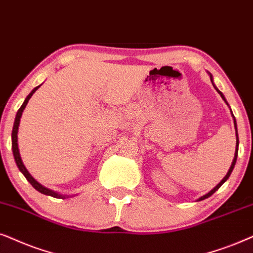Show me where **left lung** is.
<instances>
[{
    "label": "left lung",
    "mask_w": 253,
    "mask_h": 253,
    "mask_svg": "<svg viewBox=\"0 0 253 253\" xmlns=\"http://www.w3.org/2000/svg\"><path fill=\"white\" fill-rule=\"evenodd\" d=\"M211 83H213V77H211ZM213 85H214V83H213ZM214 87H215V89H216V91L218 92V93H220V95H221V97H222V98H223V100H224V102L225 103H227V100H225V98H224V96H223V93H222L221 91H220V90H218L217 89V87L216 86H215L214 85ZM228 104V103H227ZM232 113V112H231ZM232 117H234V114H232ZM234 124H235V129H236V150H235V156H234V160H232V163H231V167H230V169H229L228 170V172H227V174H225V177L223 178V179H222L221 181H220V183H218L217 185H216V186H215L214 188H213V190H211V191H210V192H208V193L207 194H205L204 195V197H201V198H199V199H198V201H201V200H204V199H206V198H208V197H211V194H213V193H215V192H216L217 190H218V188H220L221 186H222V184H223L224 183V181H227V179H228V178L229 177H230V174H231V172H232V170H234V168H235V164H236V161H237V155H238V134H237V125H236V120H235V117H234Z\"/></svg>",
    "instance_id": "left-lung-1"
}]
</instances>
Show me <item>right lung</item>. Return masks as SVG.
<instances>
[{"mask_svg":"<svg viewBox=\"0 0 253 253\" xmlns=\"http://www.w3.org/2000/svg\"><path fill=\"white\" fill-rule=\"evenodd\" d=\"M39 86H40V85H39ZM39 86H36L35 89H33L32 91L29 93L28 97H26L25 100H24V103L22 104V106L19 107L18 112H17V114H16L15 123H13V128H12V133H11V140H12V153H13V157H15L16 164H17V167H18L19 171H21V172H22L23 174H24L26 179H28V180L30 181V184H31L32 186L35 187L37 191H39L40 193H42V194L50 195V197H53V198H59V199H60V198H61V199H65L66 195H61V194L56 193V192H54V191H52V190H48V188H46L45 186H42V184H39L38 181H37V180L35 179V178H33V177L31 176V174H30L29 171L26 170L25 166H24V164H23V161H22V158H21V154H19V149H18V143H17V133H18V126H19V123H21V117H22V113H23V111H24L25 106L28 105L29 99L31 98L32 95L37 91V89H38Z\"/></svg>","mask_w":253,"mask_h":253,"instance_id":"add662e5","label":"right lung"}]
</instances>
